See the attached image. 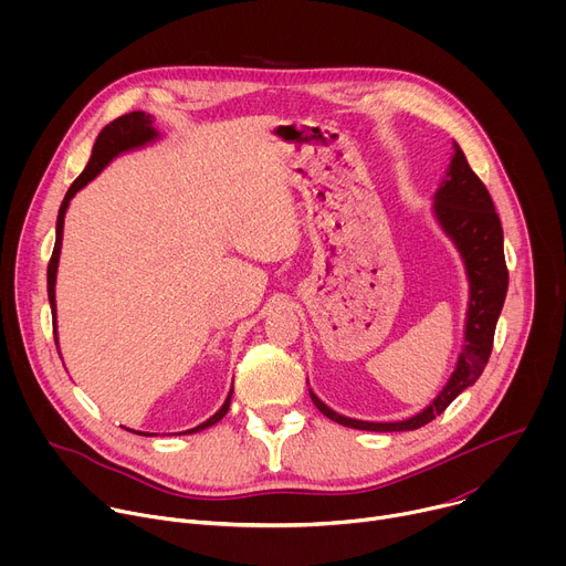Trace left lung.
<instances>
[{
  "label": "left lung",
  "instance_id": "obj_1",
  "mask_svg": "<svg viewBox=\"0 0 566 566\" xmlns=\"http://www.w3.org/2000/svg\"><path fill=\"white\" fill-rule=\"evenodd\" d=\"M434 217L441 223L443 232L454 241L459 249L468 282H470V302L465 313V345L459 354L457 367L441 389V394L430 406L412 419L396 423H371L347 419L332 408H327L311 389V400L315 408L327 419L369 432H406L428 426L432 419L446 412L450 402L470 385L476 382L483 367H486L497 319L509 291V269L504 260V230L491 192L481 179L468 166L465 154L454 143V154L450 160L448 175L434 195Z\"/></svg>",
  "mask_w": 566,
  "mask_h": 566
}]
</instances>
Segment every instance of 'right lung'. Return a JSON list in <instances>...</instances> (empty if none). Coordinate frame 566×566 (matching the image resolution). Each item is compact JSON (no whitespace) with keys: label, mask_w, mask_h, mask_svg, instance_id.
Segmentation results:
<instances>
[{"label":"right lung","mask_w":566,"mask_h":566,"mask_svg":"<svg viewBox=\"0 0 566 566\" xmlns=\"http://www.w3.org/2000/svg\"><path fill=\"white\" fill-rule=\"evenodd\" d=\"M154 138H158V132L151 127V116L145 114V112H132V114H125L116 120H112L107 127H103V132L98 134L96 143H94V149H92V158L87 168L83 170V175H80L71 188L66 190L64 195V201L60 206V212H57V223H55V247H53V255H51V262H49V269H46V289H49V304H51V313H53V319H55V275H57V262H60V249H62V228H64V214H66V208H69V201L75 197L77 190H83L92 179H96L103 168L109 164L112 158H116L118 154L123 151H129V149H136V147H143L147 143H151ZM53 336H57L55 332V325H53ZM57 345V340H55ZM60 354V349H57ZM230 396H232V389L228 391V398L223 406L219 408V412H214L208 421H203L201 426L192 428V430H186L181 434H192V432H199V430H206L210 426H214L217 421H221L230 408ZM134 432V430H129ZM136 434H143V432H136Z\"/></svg>","instance_id":"add662e5"}]
</instances>
